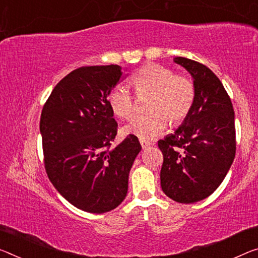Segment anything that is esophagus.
<instances>
[{"label":"esophagus","mask_w":258,"mask_h":258,"mask_svg":"<svg viewBox=\"0 0 258 258\" xmlns=\"http://www.w3.org/2000/svg\"><path fill=\"white\" fill-rule=\"evenodd\" d=\"M140 142H141V145H142V148H143V149H146V148H149V146L151 145V142H149V141L141 140Z\"/></svg>","instance_id":"obj_1"}]
</instances>
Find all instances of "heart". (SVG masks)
<instances>
[{
	"label": "heart",
	"instance_id": "1",
	"mask_svg": "<svg viewBox=\"0 0 258 258\" xmlns=\"http://www.w3.org/2000/svg\"><path fill=\"white\" fill-rule=\"evenodd\" d=\"M130 84L137 96L150 94L146 102L150 112L135 117L124 128L125 134L140 140L157 137L168 123L172 126L181 124L195 102L196 89L191 79L158 63H146L138 68L130 77ZM107 102L114 115L122 120H130L136 113L135 98L125 89L114 88Z\"/></svg>",
	"mask_w": 258,
	"mask_h": 258
}]
</instances>
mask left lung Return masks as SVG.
<instances>
[{"instance_id": "8db88e82", "label": "left lung", "mask_w": 258, "mask_h": 258, "mask_svg": "<svg viewBox=\"0 0 258 258\" xmlns=\"http://www.w3.org/2000/svg\"><path fill=\"white\" fill-rule=\"evenodd\" d=\"M174 61L192 76L196 97L183 123L158 142L164 156L160 181L169 198L190 204L211 195L233 164L234 109L223 83L208 67L185 57Z\"/></svg>"}]
</instances>
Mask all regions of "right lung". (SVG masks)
Segmentation results:
<instances>
[{
	"mask_svg": "<svg viewBox=\"0 0 258 258\" xmlns=\"http://www.w3.org/2000/svg\"><path fill=\"white\" fill-rule=\"evenodd\" d=\"M122 75L116 64L81 67L57 83L41 112L48 179L69 203L90 213L108 212L122 203L142 150L134 135L112 148L117 122L107 97Z\"/></svg>",
	"mask_w": 258,
	"mask_h": 258,
	"instance_id": "add662e5",
	"label": "right lung"
}]
</instances>
